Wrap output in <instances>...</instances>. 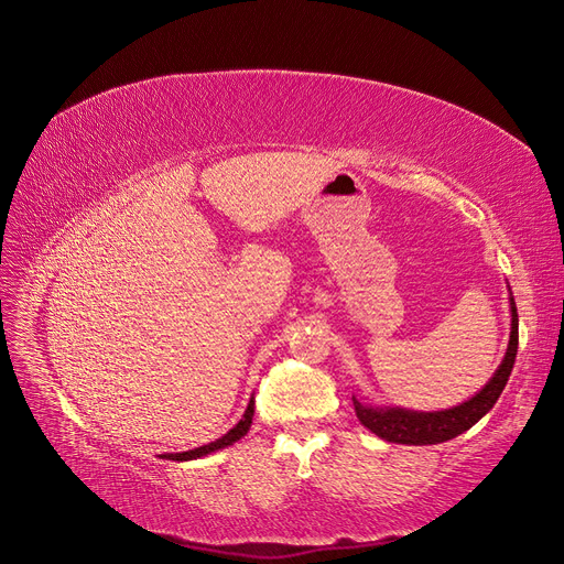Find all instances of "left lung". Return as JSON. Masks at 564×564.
<instances>
[{"label":"left lung","mask_w":564,"mask_h":564,"mask_svg":"<svg viewBox=\"0 0 564 564\" xmlns=\"http://www.w3.org/2000/svg\"><path fill=\"white\" fill-rule=\"evenodd\" d=\"M509 312H512V330L502 362L498 365L494 377L479 392H475L464 404L443 409V411H409L401 406H371L362 404L354 397V409L358 420L369 429L371 434L388 443L401 445H436L457 438L459 434L485 417L498 401L500 392L507 386L509 373H512L517 348H519V314L512 291H509Z\"/></svg>","instance_id":"1"}]
</instances>
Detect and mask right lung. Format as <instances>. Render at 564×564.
Masks as SVG:
<instances>
[{
    "label": "right lung",
    "mask_w": 564,
    "mask_h": 564,
    "mask_svg": "<svg viewBox=\"0 0 564 564\" xmlns=\"http://www.w3.org/2000/svg\"><path fill=\"white\" fill-rule=\"evenodd\" d=\"M252 415H254V397L250 399V404H248V409H246L243 417H240V420H238V424H236L234 429H229V432H227L223 438L213 441V443H208V445H202V447H195V449H187V452L160 454V457H163V459H170V462H193V459H202V457H206V454H210V452L225 449V447L234 445L236 441H240V438H243V436L250 432V426H252Z\"/></svg>",
    "instance_id": "add662e5"
}]
</instances>
